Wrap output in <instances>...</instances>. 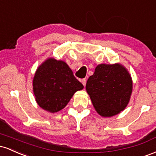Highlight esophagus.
<instances>
[{
    "mask_svg": "<svg viewBox=\"0 0 156 156\" xmlns=\"http://www.w3.org/2000/svg\"><path fill=\"white\" fill-rule=\"evenodd\" d=\"M81 82H82V83H83V85L84 86V87H85L86 83H87V81H86V79H82Z\"/></svg>",
    "mask_w": 156,
    "mask_h": 156,
    "instance_id": "34e87169",
    "label": "esophagus"
}]
</instances>
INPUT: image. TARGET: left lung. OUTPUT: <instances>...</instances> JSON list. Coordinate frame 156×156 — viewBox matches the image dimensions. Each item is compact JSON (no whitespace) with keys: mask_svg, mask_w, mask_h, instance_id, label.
I'll return each mask as SVG.
<instances>
[{"mask_svg":"<svg viewBox=\"0 0 156 156\" xmlns=\"http://www.w3.org/2000/svg\"><path fill=\"white\" fill-rule=\"evenodd\" d=\"M132 88L131 76L120 64L98 65L86 85L93 106L103 117H112L126 108Z\"/></svg>","mask_w":156,"mask_h":156,"instance_id":"8db88e82","label":"left lung"}]
</instances>
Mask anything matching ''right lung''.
I'll list each match as a JSON object with an SVG mask.
<instances>
[{
	"instance_id": "add662e5",
	"label": "right lung",
	"mask_w": 156,
	"mask_h": 156,
	"mask_svg": "<svg viewBox=\"0 0 156 156\" xmlns=\"http://www.w3.org/2000/svg\"><path fill=\"white\" fill-rule=\"evenodd\" d=\"M83 86L76 79L65 62L48 58L37 68L33 91L37 104L51 113L63 109L77 91Z\"/></svg>"
}]
</instances>
